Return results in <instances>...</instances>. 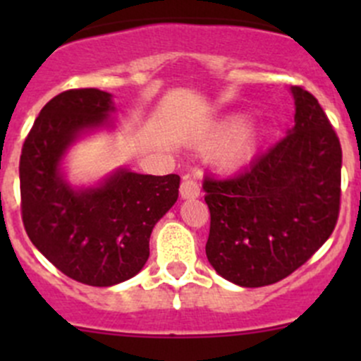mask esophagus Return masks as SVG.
Returning <instances> with one entry per match:
<instances>
[{"label": "esophagus", "mask_w": 361, "mask_h": 361, "mask_svg": "<svg viewBox=\"0 0 361 361\" xmlns=\"http://www.w3.org/2000/svg\"><path fill=\"white\" fill-rule=\"evenodd\" d=\"M180 195L183 199H195L201 195V187H199V183L194 178L187 176L183 178V181L180 185Z\"/></svg>", "instance_id": "1"}]
</instances>
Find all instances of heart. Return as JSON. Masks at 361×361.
I'll list each match as a JSON object with an SVG mask.
<instances>
[{"instance_id":"obj_1","label":"heart","mask_w":361,"mask_h":361,"mask_svg":"<svg viewBox=\"0 0 361 361\" xmlns=\"http://www.w3.org/2000/svg\"><path fill=\"white\" fill-rule=\"evenodd\" d=\"M232 130H234V120L218 127V129L209 136L207 143H216V141L224 140ZM253 130L246 126L238 127L235 133L225 141L224 147L220 148V152H218L216 155V162L220 164L221 167L239 166V164H243L250 157L251 152H253Z\"/></svg>"}]
</instances>
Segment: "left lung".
Returning a JSON list of instances; mask_svg holds the SVG:
<instances>
[{
	"mask_svg": "<svg viewBox=\"0 0 361 361\" xmlns=\"http://www.w3.org/2000/svg\"><path fill=\"white\" fill-rule=\"evenodd\" d=\"M295 126L228 178H204L211 224L206 255L221 278L272 285L332 235L341 209L342 148L318 99L292 87Z\"/></svg>",
	"mask_w": 361,
	"mask_h": 361,
	"instance_id": "obj_1",
	"label": "left lung"
}]
</instances>
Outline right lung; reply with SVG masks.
I'll list each match as a JSON object with an SVG mask.
<instances>
[{
  "label": "right lung",
  "mask_w": 361,
  "mask_h": 361,
  "mask_svg": "<svg viewBox=\"0 0 361 361\" xmlns=\"http://www.w3.org/2000/svg\"><path fill=\"white\" fill-rule=\"evenodd\" d=\"M111 94L71 89L36 116L20 154V213L32 245L63 274L90 286L133 278L150 257L155 224L178 199L180 176L118 171L97 188L73 190L59 174L83 129L106 122Z\"/></svg>",
  "instance_id": "1"
}]
</instances>
